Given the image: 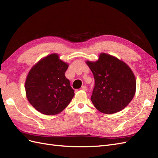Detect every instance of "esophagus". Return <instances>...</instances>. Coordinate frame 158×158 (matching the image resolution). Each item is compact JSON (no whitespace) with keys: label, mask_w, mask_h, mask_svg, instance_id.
<instances>
[{"label":"esophagus","mask_w":158,"mask_h":158,"mask_svg":"<svg viewBox=\"0 0 158 158\" xmlns=\"http://www.w3.org/2000/svg\"><path fill=\"white\" fill-rule=\"evenodd\" d=\"M81 89L83 90V91H87V87L85 85H83V86L81 87Z\"/></svg>","instance_id":"obj_1"}]
</instances>
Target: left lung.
Wrapping results in <instances>:
<instances>
[{"label":"left lung","instance_id":"8db88e82","mask_svg":"<svg viewBox=\"0 0 158 158\" xmlns=\"http://www.w3.org/2000/svg\"><path fill=\"white\" fill-rule=\"evenodd\" d=\"M95 79L91 99L97 110L106 114L122 110L134 97L136 81L126 64L106 53L98 61H87Z\"/></svg>","mask_w":158,"mask_h":158}]
</instances>
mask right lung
I'll list each match as a JSON object with an SVG mask.
<instances>
[{
	"mask_svg": "<svg viewBox=\"0 0 158 158\" xmlns=\"http://www.w3.org/2000/svg\"><path fill=\"white\" fill-rule=\"evenodd\" d=\"M68 64L52 54L40 60L31 69L25 82L27 99L44 115L59 114L75 95L64 73Z\"/></svg>",
	"mask_w": 158,
	"mask_h": 158,
	"instance_id": "obj_1",
	"label": "right lung"
}]
</instances>
